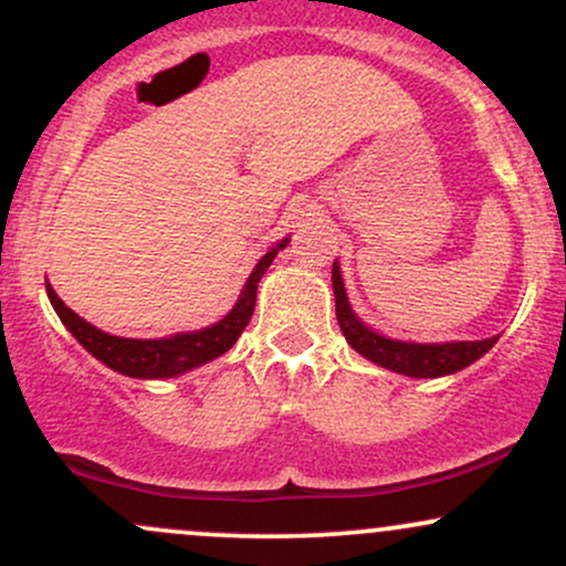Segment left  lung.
Segmentation results:
<instances>
[{
    "instance_id": "obj_1",
    "label": "left lung",
    "mask_w": 566,
    "mask_h": 566,
    "mask_svg": "<svg viewBox=\"0 0 566 566\" xmlns=\"http://www.w3.org/2000/svg\"><path fill=\"white\" fill-rule=\"evenodd\" d=\"M333 290H335V314L346 335L348 346L359 350L378 367L391 369V373L407 375V378H441V375L460 373L463 367L473 365L497 343V337L486 340H454V343H407L391 340V337L369 329L350 308L346 287H343L340 265L333 263Z\"/></svg>"
}]
</instances>
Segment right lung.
<instances>
[{"label": "right lung", "mask_w": 566, "mask_h": 566, "mask_svg": "<svg viewBox=\"0 0 566 566\" xmlns=\"http://www.w3.org/2000/svg\"><path fill=\"white\" fill-rule=\"evenodd\" d=\"M287 242L290 239H282V242L271 247L261 261H258L250 279H247L242 295H239L237 305H233L229 314H226L218 324H212V327L197 329V333H178L170 337H157V340H135V337L108 335L103 333V329L93 327L90 322H84L80 314H74V311L55 295V290L50 287V284L48 297L50 303H53L55 314L61 316L63 324H66L69 333L74 335L97 361L112 367L114 373L140 380L175 378V375H184L188 369L218 359V356H223L226 350L239 340V335L244 333V327L252 319V311H255L258 282H261L265 269L274 263L279 250L287 247Z\"/></svg>", "instance_id": "add662e5"}]
</instances>
